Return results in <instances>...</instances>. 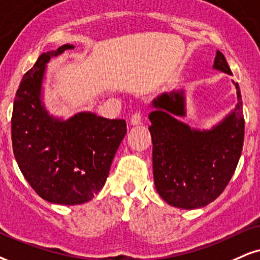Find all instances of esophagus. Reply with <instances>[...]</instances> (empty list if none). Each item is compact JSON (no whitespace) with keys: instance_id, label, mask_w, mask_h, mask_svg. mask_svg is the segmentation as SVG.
Instances as JSON below:
<instances>
[{"instance_id":"1","label":"esophagus","mask_w":260,"mask_h":260,"mask_svg":"<svg viewBox=\"0 0 260 260\" xmlns=\"http://www.w3.org/2000/svg\"><path fill=\"white\" fill-rule=\"evenodd\" d=\"M142 117H143L142 112H141V111L135 112V113L131 115V119H130L131 124H133V125H139V124H141V121H142Z\"/></svg>"}]
</instances>
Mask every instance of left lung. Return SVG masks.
<instances>
[{
    "mask_svg": "<svg viewBox=\"0 0 260 260\" xmlns=\"http://www.w3.org/2000/svg\"><path fill=\"white\" fill-rule=\"evenodd\" d=\"M213 67L232 75L218 50ZM234 84L238 105L211 130L190 129L176 119L175 115H185L183 90L164 92L153 101L156 108L149 114L153 175L156 191L171 206L185 210L206 206L223 193L232 179L245 136L241 92L238 83Z\"/></svg>",
    "mask_w": 260,
    "mask_h": 260,
    "instance_id": "obj_1",
    "label": "left lung"
}]
</instances>
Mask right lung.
Returning a JSON list of instances; mask_svg holds the SVG:
<instances>
[{"label":"right lung","mask_w":260,"mask_h":260,"mask_svg":"<svg viewBox=\"0 0 260 260\" xmlns=\"http://www.w3.org/2000/svg\"><path fill=\"white\" fill-rule=\"evenodd\" d=\"M72 48L41 54L22 77L12 114L13 152L22 175L42 199L60 205L84 204L101 190L126 134L124 119L90 112L67 120L48 114L41 101L46 65Z\"/></svg>","instance_id":"1"}]
</instances>
